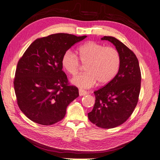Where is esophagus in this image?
<instances>
[{"instance_id": "34e87169", "label": "esophagus", "mask_w": 160, "mask_h": 160, "mask_svg": "<svg viewBox=\"0 0 160 160\" xmlns=\"http://www.w3.org/2000/svg\"><path fill=\"white\" fill-rule=\"evenodd\" d=\"M87 94V92L86 91L84 90H81L80 89L79 90V95L80 96H86V95Z\"/></svg>"}]
</instances>
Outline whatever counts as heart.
Listing matches in <instances>:
<instances>
[{"label":"heart","instance_id":"heart-1","mask_svg":"<svg viewBox=\"0 0 160 160\" xmlns=\"http://www.w3.org/2000/svg\"><path fill=\"white\" fill-rule=\"evenodd\" d=\"M78 58L71 50L63 53L61 64L63 69L71 76L79 71L82 62L85 65L86 72L75 76L71 82L80 89H89L97 81L107 84L116 76L121 65V56L118 51L96 42H88L78 50Z\"/></svg>","mask_w":160,"mask_h":160}]
</instances>
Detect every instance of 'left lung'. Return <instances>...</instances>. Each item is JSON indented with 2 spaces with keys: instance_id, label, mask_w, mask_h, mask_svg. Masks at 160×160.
Returning a JSON list of instances; mask_svg holds the SVG:
<instances>
[{
  "instance_id": "left-lung-1",
  "label": "left lung",
  "mask_w": 160,
  "mask_h": 160,
  "mask_svg": "<svg viewBox=\"0 0 160 160\" xmlns=\"http://www.w3.org/2000/svg\"><path fill=\"white\" fill-rule=\"evenodd\" d=\"M102 40L113 43L121 56V65L114 79L94 91L96 96L89 120L102 128H112L127 121L138 104L141 87V71L135 54L112 36Z\"/></svg>"
}]
</instances>
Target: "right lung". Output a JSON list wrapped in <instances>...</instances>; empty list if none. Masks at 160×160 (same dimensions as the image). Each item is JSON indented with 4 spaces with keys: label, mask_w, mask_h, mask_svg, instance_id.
<instances>
[{
    "label": "right lung",
    "mask_w": 160,
    "mask_h": 160,
    "mask_svg": "<svg viewBox=\"0 0 160 160\" xmlns=\"http://www.w3.org/2000/svg\"><path fill=\"white\" fill-rule=\"evenodd\" d=\"M86 36L55 33L34 40L17 64L13 86L20 109L29 120L48 126L62 120L79 96L62 71L63 53Z\"/></svg>",
    "instance_id": "obj_1"
}]
</instances>
